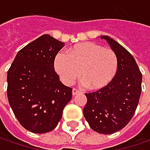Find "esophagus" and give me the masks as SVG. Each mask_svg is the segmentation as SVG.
Masks as SVG:
<instances>
[{
  "instance_id": "34e87169",
  "label": "esophagus",
  "mask_w": 150,
  "mask_h": 150,
  "mask_svg": "<svg viewBox=\"0 0 150 150\" xmlns=\"http://www.w3.org/2000/svg\"><path fill=\"white\" fill-rule=\"evenodd\" d=\"M80 93V91L79 90H78L77 88H72V95H76V94H78V93Z\"/></svg>"
}]
</instances>
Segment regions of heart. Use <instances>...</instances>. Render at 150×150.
<instances>
[{"label":"heart","instance_id":"obj_1","mask_svg":"<svg viewBox=\"0 0 150 150\" xmlns=\"http://www.w3.org/2000/svg\"><path fill=\"white\" fill-rule=\"evenodd\" d=\"M118 61L112 49L93 42L75 45L67 52L56 56L54 67L61 80L71 85L79 77L90 89H100L112 81L118 71Z\"/></svg>","mask_w":150,"mask_h":150}]
</instances>
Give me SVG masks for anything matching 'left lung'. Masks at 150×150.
<instances>
[{
    "label": "left lung",
    "mask_w": 150,
    "mask_h": 150,
    "mask_svg": "<svg viewBox=\"0 0 150 150\" xmlns=\"http://www.w3.org/2000/svg\"><path fill=\"white\" fill-rule=\"evenodd\" d=\"M106 40L118 57V71L104 88L85 93V119L90 128L103 134L116 133L129 123L138 106L142 92V73L135 59L123 46L108 36Z\"/></svg>",
    "instance_id": "left-lung-1"
}]
</instances>
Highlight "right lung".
I'll list each match as a JSON object with an SVG mask.
<instances>
[{
  "label": "right lung",
  "mask_w": 150,
  "mask_h": 150,
  "mask_svg": "<svg viewBox=\"0 0 150 150\" xmlns=\"http://www.w3.org/2000/svg\"><path fill=\"white\" fill-rule=\"evenodd\" d=\"M64 43L45 34L20 50L7 72V98L22 127L35 134L54 129L72 98L54 60Z\"/></svg>",
  "instance_id": "right-lung-1"
}]
</instances>
